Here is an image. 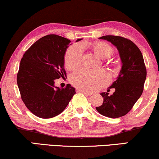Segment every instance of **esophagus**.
Listing matches in <instances>:
<instances>
[{"mask_svg":"<svg viewBox=\"0 0 159 159\" xmlns=\"http://www.w3.org/2000/svg\"><path fill=\"white\" fill-rule=\"evenodd\" d=\"M77 92H81V93H84V94L85 95H89V96H90V95H92V93L87 92V91L82 90V89H77Z\"/></svg>","mask_w":159,"mask_h":159,"instance_id":"esophagus-1","label":"esophagus"}]
</instances>
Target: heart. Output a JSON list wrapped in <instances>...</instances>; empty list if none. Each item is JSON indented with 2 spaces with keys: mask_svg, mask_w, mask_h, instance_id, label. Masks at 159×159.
<instances>
[{
  "mask_svg": "<svg viewBox=\"0 0 159 159\" xmlns=\"http://www.w3.org/2000/svg\"><path fill=\"white\" fill-rule=\"evenodd\" d=\"M91 48L98 57L107 58L114 53V49L108 43L99 41L91 43ZM83 48L81 44H75L69 47L64 56V65L69 70L79 66L81 63ZM74 85L82 90L92 92L106 85L109 82V77L104 71L90 70L84 68L78 69L71 76Z\"/></svg>",
  "mask_w": 159,
  "mask_h": 159,
  "instance_id": "heart-1",
  "label": "heart"
}]
</instances>
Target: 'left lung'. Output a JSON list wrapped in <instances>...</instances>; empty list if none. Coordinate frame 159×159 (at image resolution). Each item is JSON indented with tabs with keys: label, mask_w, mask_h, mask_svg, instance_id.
<instances>
[{
	"label": "left lung",
	"mask_w": 159,
	"mask_h": 159,
	"mask_svg": "<svg viewBox=\"0 0 159 159\" xmlns=\"http://www.w3.org/2000/svg\"><path fill=\"white\" fill-rule=\"evenodd\" d=\"M111 42L119 51L121 69L116 80L109 88L115 92L109 95L102 93L103 103L96 110L103 116L119 118L127 114L142 95L147 71L140 50L129 39L106 35L99 38Z\"/></svg>",
	"instance_id": "8db88e82"
}]
</instances>
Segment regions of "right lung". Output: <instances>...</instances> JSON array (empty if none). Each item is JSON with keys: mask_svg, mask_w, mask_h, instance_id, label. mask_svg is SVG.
Listing matches in <instances>:
<instances>
[{"mask_svg": "<svg viewBox=\"0 0 159 159\" xmlns=\"http://www.w3.org/2000/svg\"><path fill=\"white\" fill-rule=\"evenodd\" d=\"M70 42L57 34H48L32 44L21 58L17 74L21 98L28 109L40 118L60 114L76 93L71 84L64 88L54 84L56 79L66 76L64 55Z\"/></svg>", "mask_w": 159, "mask_h": 159, "instance_id": "right-lung-1", "label": "right lung"}]
</instances>
